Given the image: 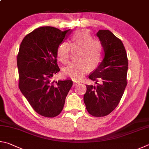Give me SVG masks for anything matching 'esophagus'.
<instances>
[{"mask_svg": "<svg viewBox=\"0 0 149 149\" xmlns=\"http://www.w3.org/2000/svg\"><path fill=\"white\" fill-rule=\"evenodd\" d=\"M79 82L78 81H75V80H74V81H73V86H76V85H77L78 84H79Z\"/></svg>", "mask_w": 149, "mask_h": 149, "instance_id": "34e87169", "label": "esophagus"}]
</instances>
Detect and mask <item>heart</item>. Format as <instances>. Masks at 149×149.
Segmentation results:
<instances>
[{"instance_id": "heart-1", "label": "heart", "mask_w": 149, "mask_h": 149, "mask_svg": "<svg viewBox=\"0 0 149 149\" xmlns=\"http://www.w3.org/2000/svg\"><path fill=\"white\" fill-rule=\"evenodd\" d=\"M77 51L75 55L77 61L70 63L62 69L65 77L73 80H79L88 69L93 70L99 67L103 58V48L100 42L93 40L90 33L86 30L75 32L69 43L62 42L57 46L56 56L63 64L69 60L70 51Z\"/></svg>"}]
</instances>
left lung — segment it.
Masks as SVG:
<instances>
[{
	"label": "left lung",
	"mask_w": 149,
	"mask_h": 149,
	"mask_svg": "<svg viewBox=\"0 0 149 149\" xmlns=\"http://www.w3.org/2000/svg\"><path fill=\"white\" fill-rule=\"evenodd\" d=\"M97 36L103 48L104 57L89 75V79L97 85H86L84 102L91 115L101 117L110 114L120 103L127 85L128 61L123 43L113 33L100 30Z\"/></svg>",
	"instance_id": "obj_1"
}]
</instances>
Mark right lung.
<instances>
[{"instance_id":"1","label":"right lung","mask_w":149,"mask_h":149,"mask_svg":"<svg viewBox=\"0 0 149 149\" xmlns=\"http://www.w3.org/2000/svg\"><path fill=\"white\" fill-rule=\"evenodd\" d=\"M71 31L49 26L38 27L26 35L20 44L17 57L19 90L41 116L59 115L72 86L70 80L51 82L60 70L57 63V46Z\"/></svg>"}]
</instances>
